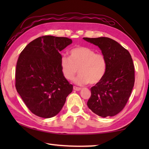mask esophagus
Segmentation results:
<instances>
[{
	"label": "esophagus",
	"instance_id": "obj_1",
	"mask_svg": "<svg viewBox=\"0 0 149 149\" xmlns=\"http://www.w3.org/2000/svg\"><path fill=\"white\" fill-rule=\"evenodd\" d=\"M74 90L75 91H80L81 90V88H79V87H76V86H74Z\"/></svg>",
	"mask_w": 149,
	"mask_h": 149
}]
</instances>
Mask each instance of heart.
I'll use <instances>...</instances> for the list:
<instances>
[{
	"label": "heart",
	"mask_w": 149,
	"mask_h": 149,
	"mask_svg": "<svg viewBox=\"0 0 149 149\" xmlns=\"http://www.w3.org/2000/svg\"><path fill=\"white\" fill-rule=\"evenodd\" d=\"M61 72L65 79L71 81L77 72L74 82L78 85L99 83L105 75L107 63L104 56L96 54L86 47H76L70 51V58L63 56L60 61Z\"/></svg>",
	"instance_id": "1"
}]
</instances>
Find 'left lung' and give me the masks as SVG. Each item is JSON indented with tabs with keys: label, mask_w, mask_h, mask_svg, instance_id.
Masks as SVG:
<instances>
[{
	"label": "left lung",
	"mask_w": 149,
	"mask_h": 149,
	"mask_svg": "<svg viewBox=\"0 0 149 149\" xmlns=\"http://www.w3.org/2000/svg\"><path fill=\"white\" fill-rule=\"evenodd\" d=\"M98 46L106 58L107 69L101 81L91 88L87 105L101 117L120 113L127 102L134 84V66L130 53L109 38H83Z\"/></svg>",
	"instance_id": "obj_1"
}]
</instances>
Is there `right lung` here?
<instances>
[{
	"label": "right lung",
	"mask_w": 149,
	"mask_h": 149,
	"mask_svg": "<svg viewBox=\"0 0 149 149\" xmlns=\"http://www.w3.org/2000/svg\"><path fill=\"white\" fill-rule=\"evenodd\" d=\"M72 43L68 38L43 36L30 42L19 56L16 89L38 116L49 118L58 115L73 90L61 72L59 53Z\"/></svg>",
	"instance_id": "add662e5"
}]
</instances>
